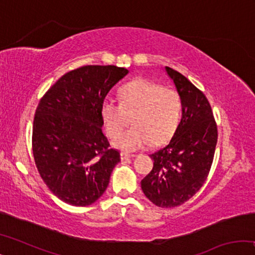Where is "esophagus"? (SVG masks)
Wrapping results in <instances>:
<instances>
[{
  "label": "esophagus",
  "mask_w": 255,
  "mask_h": 255,
  "mask_svg": "<svg viewBox=\"0 0 255 255\" xmlns=\"http://www.w3.org/2000/svg\"><path fill=\"white\" fill-rule=\"evenodd\" d=\"M133 156H135V155H132V154H127V153L120 154V157H122L123 161H126V159H129V158H131Z\"/></svg>",
  "instance_id": "obj_1"
}]
</instances>
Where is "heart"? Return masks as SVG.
<instances>
[{
	"label": "heart",
	"instance_id": "1",
	"mask_svg": "<svg viewBox=\"0 0 255 255\" xmlns=\"http://www.w3.org/2000/svg\"><path fill=\"white\" fill-rule=\"evenodd\" d=\"M101 116L107 133L116 138L130 123L134 126L114 141L124 152H135L149 144L165 143L182 118V100L175 90L147 80H135L119 89V102L105 101Z\"/></svg>",
	"mask_w": 255,
	"mask_h": 255
}]
</instances>
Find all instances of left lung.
I'll return each instance as SVG.
<instances>
[{
	"mask_svg": "<svg viewBox=\"0 0 255 255\" xmlns=\"http://www.w3.org/2000/svg\"><path fill=\"white\" fill-rule=\"evenodd\" d=\"M182 100V118L169 144L150 155L153 170L141 180L145 196L157 207L182 205L199 190L213 164L217 126L208 100L187 77L165 67Z\"/></svg>",
	"mask_w": 255,
	"mask_h": 255,
	"instance_id": "8db88e82",
	"label": "left lung"
}]
</instances>
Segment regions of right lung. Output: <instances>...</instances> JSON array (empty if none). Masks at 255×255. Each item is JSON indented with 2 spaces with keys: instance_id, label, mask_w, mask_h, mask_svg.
Segmentation results:
<instances>
[{
  "instance_id": "1",
  "label": "right lung",
  "mask_w": 255,
  "mask_h": 255,
  "mask_svg": "<svg viewBox=\"0 0 255 255\" xmlns=\"http://www.w3.org/2000/svg\"><path fill=\"white\" fill-rule=\"evenodd\" d=\"M128 74L114 65H88L64 74L37 107L32 150L47 187L66 204L92 205L109 184L120 153L102 132L101 107Z\"/></svg>"
}]
</instances>
